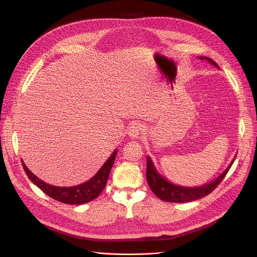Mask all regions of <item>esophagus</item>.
I'll return each mask as SVG.
<instances>
[{
	"label": "esophagus",
	"mask_w": 257,
	"mask_h": 257,
	"mask_svg": "<svg viewBox=\"0 0 257 257\" xmlns=\"http://www.w3.org/2000/svg\"><path fill=\"white\" fill-rule=\"evenodd\" d=\"M142 132V125L141 124H138V123H134L132 124L129 128H128V137L130 139H133V140H137L139 139L140 134Z\"/></svg>",
	"instance_id": "34e87169"
}]
</instances>
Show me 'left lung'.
<instances>
[{"mask_svg": "<svg viewBox=\"0 0 257 257\" xmlns=\"http://www.w3.org/2000/svg\"><path fill=\"white\" fill-rule=\"evenodd\" d=\"M199 59L205 60L208 63L217 67V69H220L219 65L208 57L200 56ZM235 157L236 155L233 157L231 163L229 164V166L225 169V171L222 174H220L217 178L208 183L202 184L199 186H183V185H178L169 181L168 179H166V177L163 176V175L158 173L150 156H147L146 177H147L148 184H149L152 192L160 200L167 201V202H174V203H186V202L196 201L200 198H203L208 194H210L224 179L229 169L231 168L232 164L234 163Z\"/></svg>", "mask_w": 257, "mask_h": 257, "instance_id": "obj_1", "label": "left lung"}]
</instances>
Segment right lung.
<instances>
[{
  "instance_id": "obj_1",
  "label": "right lung",
  "mask_w": 257,
  "mask_h": 257,
  "mask_svg": "<svg viewBox=\"0 0 257 257\" xmlns=\"http://www.w3.org/2000/svg\"><path fill=\"white\" fill-rule=\"evenodd\" d=\"M116 154H117V148L111 153V155L108 157V159L105 161L104 165L96 173L94 176H92L89 180L83 183L74 185V186L62 187V186H55V185L46 183L45 181L40 180L38 177H36L35 175L26 167L23 160H22V165L28 178L37 187H39L46 195L65 204L80 205V204H84V203H87V202L92 201L102 193V191L106 186L108 177H109V174L113 166Z\"/></svg>"
}]
</instances>
